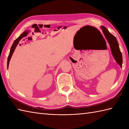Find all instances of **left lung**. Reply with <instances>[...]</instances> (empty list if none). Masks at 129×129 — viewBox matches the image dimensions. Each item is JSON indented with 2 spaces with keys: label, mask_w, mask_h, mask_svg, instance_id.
I'll list each match as a JSON object with an SVG mask.
<instances>
[{
  "label": "left lung",
  "mask_w": 129,
  "mask_h": 129,
  "mask_svg": "<svg viewBox=\"0 0 129 129\" xmlns=\"http://www.w3.org/2000/svg\"><path fill=\"white\" fill-rule=\"evenodd\" d=\"M101 29L103 30V33L105 35V36L108 40V42L110 45L111 50L112 52V54L114 57L115 60L117 62L120 67H122V54L120 51L118 42L113 34H111L110 32L108 31L105 26H101Z\"/></svg>",
  "instance_id": "left-lung-1"
}]
</instances>
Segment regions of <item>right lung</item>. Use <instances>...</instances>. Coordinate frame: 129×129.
Returning <instances> with one entry per match:
<instances>
[{"label": "right lung", "mask_w": 129, "mask_h": 129, "mask_svg": "<svg viewBox=\"0 0 129 129\" xmlns=\"http://www.w3.org/2000/svg\"><path fill=\"white\" fill-rule=\"evenodd\" d=\"M26 35V32H24L23 34H21L20 36H19L17 39H16L14 42L13 45L12 46V47H11L10 48V53H9V56H8V62H7V67H8H8H9V61H10V60L11 59V57H12V55L14 53V51L15 50V48L16 47V46H17V45L19 43V41L23 37H24L25 36V35Z\"/></svg>", "instance_id": "add662e5"}]
</instances>
